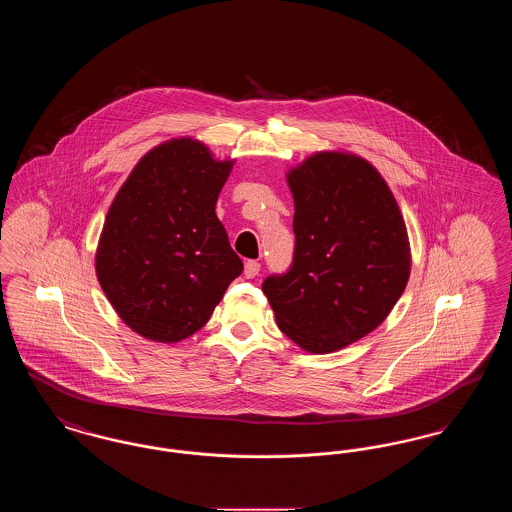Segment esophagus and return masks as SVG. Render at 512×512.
Returning a JSON list of instances; mask_svg holds the SVG:
<instances>
[{
  "instance_id": "1",
  "label": "esophagus",
  "mask_w": 512,
  "mask_h": 512,
  "mask_svg": "<svg viewBox=\"0 0 512 512\" xmlns=\"http://www.w3.org/2000/svg\"><path fill=\"white\" fill-rule=\"evenodd\" d=\"M261 270V265L257 261H247L244 267L245 278H255Z\"/></svg>"
}]
</instances>
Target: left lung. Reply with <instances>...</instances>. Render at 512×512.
Segmentation results:
<instances>
[{"instance_id": "1", "label": "left lung", "mask_w": 512, "mask_h": 512, "mask_svg": "<svg viewBox=\"0 0 512 512\" xmlns=\"http://www.w3.org/2000/svg\"><path fill=\"white\" fill-rule=\"evenodd\" d=\"M292 267L263 292L278 328L309 353L365 338L390 315L411 274L407 228L388 184L368 161L322 151L288 172Z\"/></svg>"}]
</instances>
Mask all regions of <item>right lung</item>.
<instances>
[{"label": "right lung", "instance_id": "right-lung-1", "mask_svg": "<svg viewBox=\"0 0 512 512\" xmlns=\"http://www.w3.org/2000/svg\"><path fill=\"white\" fill-rule=\"evenodd\" d=\"M232 161L192 138L151 149L105 217L99 286L117 315L147 340L174 343L207 324L244 270L215 205Z\"/></svg>", "mask_w": 512, "mask_h": 512}]
</instances>
